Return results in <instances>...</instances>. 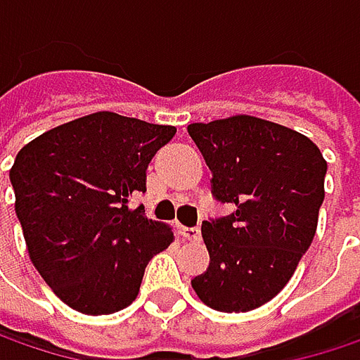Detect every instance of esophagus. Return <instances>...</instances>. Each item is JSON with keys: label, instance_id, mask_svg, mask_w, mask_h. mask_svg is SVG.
Returning <instances> with one entry per match:
<instances>
[{"label": "esophagus", "instance_id": "obj_1", "mask_svg": "<svg viewBox=\"0 0 360 360\" xmlns=\"http://www.w3.org/2000/svg\"><path fill=\"white\" fill-rule=\"evenodd\" d=\"M179 233L183 236V240H189V242H198L200 240V227H181Z\"/></svg>", "mask_w": 360, "mask_h": 360}]
</instances>
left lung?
I'll return each mask as SVG.
<instances>
[{"label": "left lung", "instance_id": "8db88e82", "mask_svg": "<svg viewBox=\"0 0 360 360\" xmlns=\"http://www.w3.org/2000/svg\"><path fill=\"white\" fill-rule=\"evenodd\" d=\"M187 133L212 173V195L236 208L202 223L210 264L191 288L221 313L258 309L285 288L315 238L327 162L302 133L246 114Z\"/></svg>", "mask_w": 360, "mask_h": 360}]
</instances>
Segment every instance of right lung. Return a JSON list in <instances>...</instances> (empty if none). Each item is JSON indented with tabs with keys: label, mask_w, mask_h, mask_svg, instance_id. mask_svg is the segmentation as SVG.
I'll return each instance as SVG.
<instances>
[{
	"label": "right lung",
	"mask_w": 360,
	"mask_h": 360,
	"mask_svg": "<svg viewBox=\"0 0 360 360\" xmlns=\"http://www.w3.org/2000/svg\"><path fill=\"white\" fill-rule=\"evenodd\" d=\"M175 127L114 112L64 122L27 143L10 171L29 256L70 309L112 315L139 294L150 258L171 246L169 225L129 208Z\"/></svg>",
	"instance_id": "obj_1"
}]
</instances>
